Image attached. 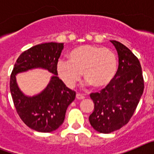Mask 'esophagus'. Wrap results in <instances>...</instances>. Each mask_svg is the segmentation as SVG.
Here are the masks:
<instances>
[{
	"label": "esophagus",
	"mask_w": 154,
	"mask_h": 154,
	"mask_svg": "<svg viewBox=\"0 0 154 154\" xmlns=\"http://www.w3.org/2000/svg\"><path fill=\"white\" fill-rule=\"evenodd\" d=\"M85 98V96L83 95H82L80 93H77L76 94V99H83Z\"/></svg>",
	"instance_id": "esophagus-1"
}]
</instances>
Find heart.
Segmentation results:
<instances>
[{"mask_svg":"<svg viewBox=\"0 0 154 154\" xmlns=\"http://www.w3.org/2000/svg\"><path fill=\"white\" fill-rule=\"evenodd\" d=\"M118 69L117 57L112 50L92 45H82L69 53V61L57 62L58 75L65 85L73 88L81 79L96 89L108 86L115 78Z\"/></svg>","mask_w":154,"mask_h":154,"instance_id":"b5f03b06","label":"heart"}]
</instances>
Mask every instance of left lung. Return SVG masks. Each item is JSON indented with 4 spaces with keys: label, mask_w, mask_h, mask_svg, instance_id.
<instances>
[{
    "label": "left lung",
    "mask_w": 154,
    "mask_h": 154,
    "mask_svg": "<svg viewBox=\"0 0 154 154\" xmlns=\"http://www.w3.org/2000/svg\"><path fill=\"white\" fill-rule=\"evenodd\" d=\"M117 51L119 67L111 83L99 92L90 94L94 110L89 120L94 130L110 133L123 127L131 119L144 89L140 61L127 47L110 41Z\"/></svg>",
    "instance_id": "left-lung-1"
}]
</instances>
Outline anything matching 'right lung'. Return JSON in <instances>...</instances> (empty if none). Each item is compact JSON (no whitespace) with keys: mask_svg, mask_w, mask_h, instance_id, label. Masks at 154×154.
<instances>
[{"mask_svg":"<svg viewBox=\"0 0 154 154\" xmlns=\"http://www.w3.org/2000/svg\"><path fill=\"white\" fill-rule=\"evenodd\" d=\"M63 48V43L56 42L31 47L20 55L11 75L10 90L17 114L28 127L38 132L57 130L63 123L68 106L75 98V92L65 86L57 76V62ZM38 67L47 69L53 76L41 94L32 97L25 96L18 88L16 75Z\"/></svg>","mask_w":154,"mask_h":154,"instance_id":"1","label":"right lung"}]
</instances>
